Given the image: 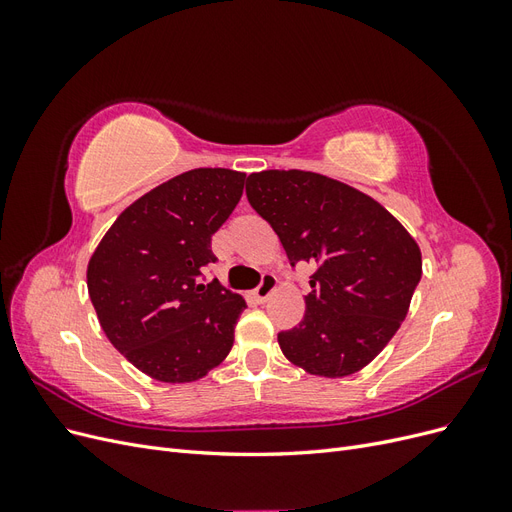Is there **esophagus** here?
<instances>
[{"instance_id": "obj_1", "label": "esophagus", "mask_w": 512, "mask_h": 512, "mask_svg": "<svg viewBox=\"0 0 512 512\" xmlns=\"http://www.w3.org/2000/svg\"><path fill=\"white\" fill-rule=\"evenodd\" d=\"M275 288H277L275 277H273V275H265V277H262L260 286L254 290V299H256L258 303H265V301L271 297Z\"/></svg>"}]
</instances>
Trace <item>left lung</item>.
<instances>
[{
  "mask_svg": "<svg viewBox=\"0 0 512 512\" xmlns=\"http://www.w3.org/2000/svg\"><path fill=\"white\" fill-rule=\"evenodd\" d=\"M245 192L290 265L314 267L303 320L277 335L286 359L322 378L369 365L404 322L421 282L414 237L378 200L309 170L252 173Z\"/></svg>",
  "mask_w": 512,
  "mask_h": 512,
  "instance_id": "obj_1",
  "label": "left lung"
}]
</instances>
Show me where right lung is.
<instances>
[{
  "mask_svg": "<svg viewBox=\"0 0 512 512\" xmlns=\"http://www.w3.org/2000/svg\"><path fill=\"white\" fill-rule=\"evenodd\" d=\"M245 173L194 168L123 211L91 254L87 290L100 327L126 359L160 382H194L235 342L245 301L200 284L211 237L243 194Z\"/></svg>",
  "mask_w": 512,
  "mask_h": 512,
  "instance_id": "right-lung-1",
  "label": "right lung"
}]
</instances>
